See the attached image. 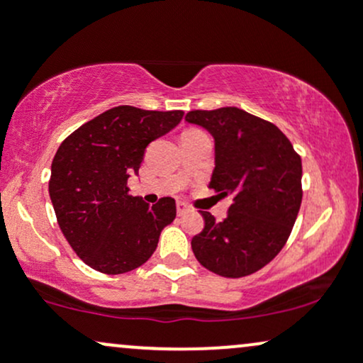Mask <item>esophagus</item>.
Segmentation results:
<instances>
[{
    "label": "esophagus",
    "mask_w": 363,
    "mask_h": 363,
    "mask_svg": "<svg viewBox=\"0 0 363 363\" xmlns=\"http://www.w3.org/2000/svg\"><path fill=\"white\" fill-rule=\"evenodd\" d=\"M176 208H177V215H179V216L186 215V213H187V211H191V210H189V206H187V205H186V203H181V201H179V203H177V205H176Z\"/></svg>",
    "instance_id": "34e87169"
}]
</instances>
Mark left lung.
Returning <instances> with one entry per match:
<instances>
[{
	"label": "left lung",
	"mask_w": 363,
	"mask_h": 363,
	"mask_svg": "<svg viewBox=\"0 0 363 363\" xmlns=\"http://www.w3.org/2000/svg\"><path fill=\"white\" fill-rule=\"evenodd\" d=\"M187 124L215 141L210 187L230 196L222 222L203 211L205 228L191 240L196 259L220 277L256 273L281 251L302 203V160L274 124L237 107L191 111Z\"/></svg>",
	"instance_id": "left-lung-1"
}]
</instances>
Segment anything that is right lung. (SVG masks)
I'll return each mask as SVG.
<instances>
[{"instance_id": "obj_1", "label": "right lung", "mask_w": 363, "mask_h": 363, "mask_svg": "<svg viewBox=\"0 0 363 363\" xmlns=\"http://www.w3.org/2000/svg\"><path fill=\"white\" fill-rule=\"evenodd\" d=\"M182 111L119 106L72 133L51 165L49 196L57 223L78 257L107 274L136 269L155 252L160 232L176 218V199L150 206L128 194L145 148L181 123Z\"/></svg>"}]
</instances>
